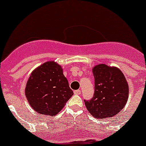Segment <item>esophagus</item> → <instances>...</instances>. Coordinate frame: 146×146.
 <instances>
[{"label": "esophagus", "mask_w": 146, "mask_h": 146, "mask_svg": "<svg viewBox=\"0 0 146 146\" xmlns=\"http://www.w3.org/2000/svg\"><path fill=\"white\" fill-rule=\"evenodd\" d=\"M74 94L76 95H80L81 94L80 90H75V91H74Z\"/></svg>", "instance_id": "1"}]
</instances>
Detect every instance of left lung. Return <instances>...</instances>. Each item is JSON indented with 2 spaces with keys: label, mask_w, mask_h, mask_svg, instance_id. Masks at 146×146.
<instances>
[{
  "label": "left lung",
  "mask_w": 146,
  "mask_h": 146,
  "mask_svg": "<svg viewBox=\"0 0 146 146\" xmlns=\"http://www.w3.org/2000/svg\"><path fill=\"white\" fill-rule=\"evenodd\" d=\"M94 96L85 99V104L93 117L104 119L119 113L126 105L129 86L123 74L116 67L99 64L93 69Z\"/></svg>",
  "instance_id": "1"
}]
</instances>
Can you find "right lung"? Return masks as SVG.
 I'll list each match as a JSON object with an SVG mask.
<instances>
[{
	"label": "right lung",
	"instance_id": "right-lung-1",
	"mask_svg": "<svg viewBox=\"0 0 146 146\" xmlns=\"http://www.w3.org/2000/svg\"><path fill=\"white\" fill-rule=\"evenodd\" d=\"M25 95L33 110L45 115H55L72 97L73 91L60 65L46 62L32 72Z\"/></svg>",
	"mask_w": 146,
	"mask_h": 146
}]
</instances>
